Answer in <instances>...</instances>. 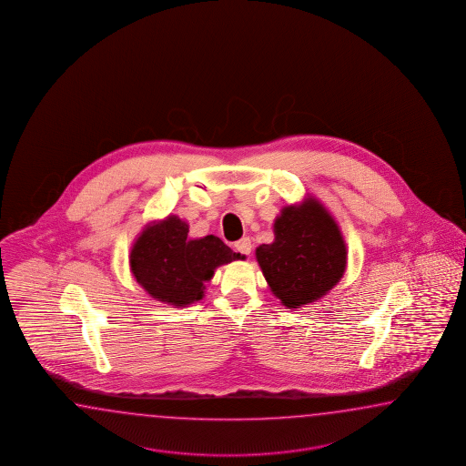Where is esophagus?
I'll use <instances>...</instances> for the list:
<instances>
[{
	"instance_id": "34e87169",
	"label": "esophagus",
	"mask_w": 466,
	"mask_h": 466,
	"mask_svg": "<svg viewBox=\"0 0 466 466\" xmlns=\"http://www.w3.org/2000/svg\"><path fill=\"white\" fill-rule=\"evenodd\" d=\"M234 248L238 250V254H242V256H248V254H250V250H252V244H250V238H238V242L234 244Z\"/></svg>"
}]
</instances>
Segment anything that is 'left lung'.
Instances as JSON below:
<instances>
[{
	"label": "left lung",
	"mask_w": 466,
	"mask_h": 466,
	"mask_svg": "<svg viewBox=\"0 0 466 466\" xmlns=\"http://www.w3.org/2000/svg\"><path fill=\"white\" fill-rule=\"evenodd\" d=\"M276 238L256 250L258 266L276 298L299 308L332 289L346 269V246L334 218L316 200L282 210Z\"/></svg>",
	"instance_id": "left-lung-1"
}]
</instances>
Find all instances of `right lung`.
I'll return each instance as SVG.
<instances>
[{
    "label": "right lung",
    "instance_id": "obj_1",
    "mask_svg": "<svg viewBox=\"0 0 466 466\" xmlns=\"http://www.w3.org/2000/svg\"><path fill=\"white\" fill-rule=\"evenodd\" d=\"M240 254L216 236L190 240L186 222L168 218L145 228L137 238L130 268L135 279L152 298L186 306L202 299L204 282L214 276L220 264H228Z\"/></svg>",
    "mask_w": 466,
    "mask_h": 466
}]
</instances>
